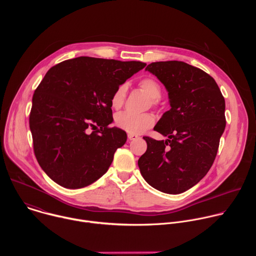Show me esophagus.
Masks as SVG:
<instances>
[{"mask_svg":"<svg viewBox=\"0 0 256 256\" xmlns=\"http://www.w3.org/2000/svg\"><path fill=\"white\" fill-rule=\"evenodd\" d=\"M128 138L130 140H136L138 136L136 134H128Z\"/></svg>","mask_w":256,"mask_h":256,"instance_id":"1","label":"esophagus"}]
</instances>
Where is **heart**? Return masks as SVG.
<instances>
[{"label": "heart", "mask_w": 256, "mask_h": 256, "mask_svg": "<svg viewBox=\"0 0 256 256\" xmlns=\"http://www.w3.org/2000/svg\"><path fill=\"white\" fill-rule=\"evenodd\" d=\"M140 87L147 93L152 100V105H157L162 94V88L155 78L147 77L140 80ZM128 85L126 83L118 85L114 91L110 103L114 109H120L126 100ZM155 124V118L150 114H134L128 112H120L116 116V124L118 128L130 134H142L148 128H152Z\"/></svg>", "instance_id": "obj_1"}]
</instances>
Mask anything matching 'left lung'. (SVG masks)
I'll return each mask as SVG.
<instances>
[{"mask_svg":"<svg viewBox=\"0 0 256 256\" xmlns=\"http://www.w3.org/2000/svg\"><path fill=\"white\" fill-rule=\"evenodd\" d=\"M146 70L168 91L170 110L154 130L165 136H144L147 151L138 161L142 176L154 188L184 192L212 167L226 126L225 99L212 77L184 62H156Z\"/></svg>","mask_w":256,"mask_h":256,"instance_id":"obj_1","label":"left lung"}]
</instances>
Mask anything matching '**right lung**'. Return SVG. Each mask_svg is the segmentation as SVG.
<instances>
[{
  "label": "right lung",
  "mask_w": 256,
  "mask_h": 256,
  "mask_svg": "<svg viewBox=\"0 0 256 256\" xmlns=\"http://www.w3.org/2000/svg\"><path fill=\"white\" fill-rule=\"evenodd\" d=\"M146 66L89 56L64 60L36 88L29 116L33 150L48 176L62 188H85L112 165L126 132L114 122L116 88Z\"/></svg>",
  "instance_id": "1"
}]
</instances>
